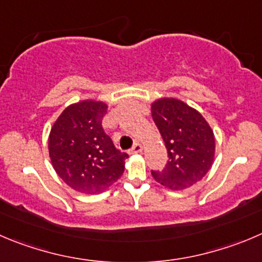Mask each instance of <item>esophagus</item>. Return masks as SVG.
<instances>
[{
	"instance_id": "esophagus-1",
	"label": "esophagus",
	"mask_w": 262,
	"mask_h": 262,
	"mask_svg": "<svg viewBox=\"0 0 262 262\" xmlns=\"http://www.w3.org/2000/svg\"><path fill=\"white\" fill-rule=\"evenodd\" d=\"M143 150V146L140 145V144H134V146L131 149H129V154H138L140 153V151Z\"/></svg>"
}]
</instances>
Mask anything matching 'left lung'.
Wrapping results in <instances>:
<instances>
[{"mask_svg":"<svg viewBox=\"0 0 262 262\" xmlns=\"http://www.w3.org/2000/svg\"><path fill=\"white\" fill-rule=\"evenodd\" d=\"M151 117L168 153L163 170L151 171L156 181L183 190L202 180L215 157V138L206 119L178 99L154 101Z\"/></svg>","mask_w":262,"mask_h":262,"instance_id":"8db88e82","label":"left lung"}]
</instances>
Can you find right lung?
I'll return each instance as SVG.
<instances>
[{"instance_id": "add662e5", "label": "right lung", "mask_w": 262, "mask_h": 262, "mask_svg": "<svg viewBox=\"0 0 262 262\" xmlns=\"http://www.w3.org/2000/svg\"><path fill=\"white\" fill-rule=\"evenodd\" d=\"M106 104L86 100L72 104L59 116L49 138V153L64 183L84 194H98L116 183L128 154L114 146L101 121Z\"/></svg>"}]
</instances>
